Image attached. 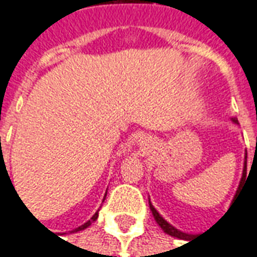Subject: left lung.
<instances>
[{
	"instance_id": "8db88e82",
	"label": "left lung",
	"mask_w": 257,
	"mask_h": 257,
	"mask_svg": "<svg viewBox=\"0 0 257 257\" xmlns=\"http://www.w3.org/2000/svg\"><path fill=\"white\" fill-rule=\"evenodd\" d=\"M232 120H233L234 123H237V119H236V118H232ZM246 158H247V154H246V156H244V166H243V173H242V179H240V185H242V181H244V178H246V166H247V159H246ZM240 185H239V186H240ZM149 208H151V210H152V215H154V217H155L156 223L162 227V230H164L165 233L171 234V236H173V237H178V239H183V240H188V237H190V234L185 233V232H181V230H179V229H176L175 226H172L171 223H168L164 217L159 215V212L154 208V205L151 203V200H149Z\"/></svg>"
}]
</instances>
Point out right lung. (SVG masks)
<instances>
[{
  "mask_svg": "<svg viewBox=\"0 0 257 257\" xmlns=\"http://www.w3.org/2000/svg\"><path fill=\"white\" fill-rule=\"evenodd\" d=\"M105 196H106V193H105ZM103 200H105V199H103ZM98 212H99V209H98ZM98 212H95V215H93V216L91 217V219H89L88 222H85V223L82 226H79V227H76V229H74L72 232H79V230H84V229H86L88 226H91V223H92V222H95V220L98 219Z\"/></svg>",
  "mask_w": 257,
  "mask_h": 257,
  "instance_id": "add662e5",
  "label": "right lung"
}]
</instances>
